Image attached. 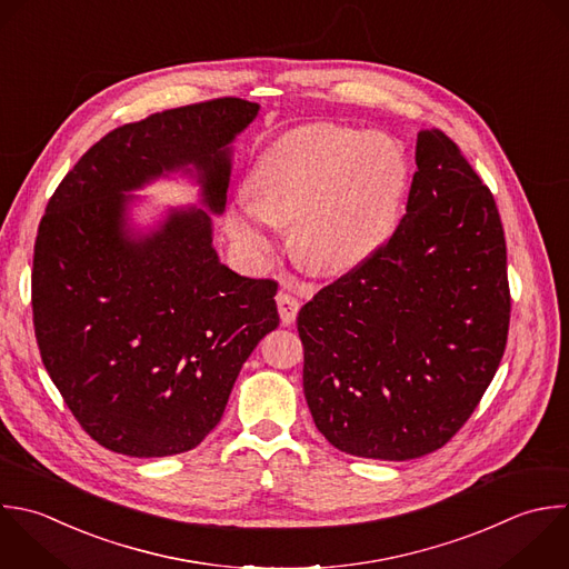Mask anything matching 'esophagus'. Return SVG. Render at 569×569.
Masks as SVG:
<instances>
[{
	"instance_id": "34e87169",
	"label": "esophagus",
	"mask_w": 569,
	"mask_h": 569,
	"mask_svg": "<svg viewBox=\"0 0 569 569\" xmlns=\"http://www.w3.org/2000/svg\"><path fill=\"white\" fill-rule=\"evenodd\" d=\"M276 302H278V313H280L282 322H284V325H291V322L296 320V316H298L300 302H298L291 293H287V291H280V293L276 296Z\"/></svg>"
}]
</instances>
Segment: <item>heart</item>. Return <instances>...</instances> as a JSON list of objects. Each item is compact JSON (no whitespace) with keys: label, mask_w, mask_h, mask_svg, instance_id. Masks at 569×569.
<instances>
[{"label":"heart","mask_w":569,"mask_h":569,"mask_svg":"<svg viewBox=\"0 0 569 569\" xmlns=\"http://www.w3.org/2000/svg\"><path fill=\"white\" fill-rule=\"evenodd\" d=\"M402 147L385 133L311 124L273 140L258 158L229 233L256 258L271 249L267 229L289 224L296 260L316 273H347L393 236L407 189Z\"/></svg>","instance_id":"1"}]
</instances>
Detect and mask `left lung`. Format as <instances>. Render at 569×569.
<instances>
[{
    "label": "left lung",
    "mask_w": 569,
    "mask_h": 569,
    "mask_svg": "<svg viewBox=\"0 0 569 569\" xmlns=\"http://www.w3.org/2000/svg\"><path fill=\"white\" fill-rule=\"evenodd\" d=\"M416 167L389 242L298 313L313 422L360 458L440 449L476 409L507 342V251L493 196L436 129L418 133Z\"/></svg>",
    "instance_id": "obj_1"
}]
</instances>
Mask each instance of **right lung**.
<instances>
[{
	"instance_id": "right-lung-1",
	"label": "right lung",
	"mask_w": 569,
	"mask_h": 569,
	"mask_svg": "<svg viewBox=\"0 0 569 569\" xmlns=\"http://www.w3.org/2000/svg\"><path fill=\"white\" fill-rule=\"evenodd\" d=\"M260 104L220 98L124 124L67 173L33 258V322L44 367L102 447L160 458L198 447L236 378L280 325L273 280L238 276L213 247L233 140ZM182 174L201 207L132 222V193Z\"/></svg>"
}]
</instances>
